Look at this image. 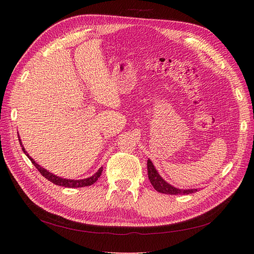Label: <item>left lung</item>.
Instances as JSON below:
<instances>
[{"label": "left lung", "mask_w": 254, "mask_h": 254, "mask_svg": "<svg viewBox=\"0 0 254 254\" xmlns=\"http://www.w3.org/2000/svg\"><path fill=\"white\" fill-rule=\"evenodd\" d=\"M147 172L150 183L159 193L168 195H189L197 191V190H179L172 187L170 183H167L165 180H163L162 177L158 174L155 166H153L149 159L147 161Z\"/></svg>", "instance_id": "8db88e82"}]
</instances>
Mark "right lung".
Masks as SVG:
<instances>
[{"instance_id": "1", "label": "right lung", "mask_w": 254, "mask_h": 254, "mask_svg": "<svg viewBox=\"0 0 254 254\" xmlns=\"http://www.w3.org/2000/svg\"><path fill=\"white\" fill-rule=\"evenodd\" d=\"M19 142H20V145L22 147V150L23 152L25 153V155L29 158V160L32 161V163L36 166V168L38 171H39V173L44 177V178H47L49 181H51L52 183L56 184V186H60V187H64V188H83V187H89V186H92V184L95 183L96 180L101 177L102 175V172H103V167L99 168V170L97 171L96 174H94L92 177H90V178H87V179H82V180H70V179H63V178H59V177L55 176L54 174L48 172L47 170H44L43 167H41L40 165H38L35 161L30 158L27 152L25 151L24 147L22 146V143H21V140L19 139Z\"/></svg>"}]
</instances>
